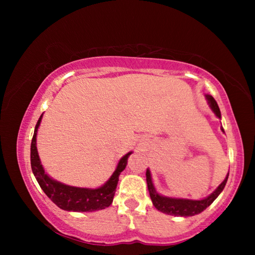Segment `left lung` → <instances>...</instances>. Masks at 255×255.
I'll use <instances>...</instances> for the list:
<instances>
[{
    "mask_svg": "<svg viewBox=\"0 0 255 255\" xmlns=\"http://www.w3.org/2000/svg\"><path fill=\"white\" fill-rule=\"evenodd\" d=\"M207 100L209 101L211 109L214 110L216 116H217L218 118H221V110H219L218 105L215 99L211 96H207ZM222 130L224 131L223 128ZM227 179H228V175L221 183V185H219V187L216 189L210 196L205 198V199L202 200L179 199V198H167V197L159 196L158 193L155 191V188L152 182V178H150L149 170L146 171V181H147L149 196H150V199L153 201V205L155 206V208L159 211H162L164 214L173 215V216H184V217L200 214L201 211H204L207 208V207H209L211 204H213L214 200L219 196V193L223 191V189L225 188Z\"/></svg>",
    "mask_w": 255,
    "mask_h": 255,
    "instance_id": "left-lung-1",
    "label": "left lung"
}]
</instances>
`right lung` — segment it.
I'll return each mask as SVG.
<instances>
[{
	"label": "right lung",
	"instance_id": "obj_1",
	"mask_svg": "<svg viewBox=\"0 0 255 255\" xmlns=\"http://www.w3.org/2000/svg\"><path fill=\"white\" fill-rule=\"evenodd\" d=\"M42 115L39 120L37 122L34 127L33 137L31 140V147H30V161H31V169L34 176L39 183L47 197L57 205L60 209L68 211H94L105 209L109 207L114 200V196L117 189V184L119 181V174L125 170L127 165V161L129 155L128 153L122 157L118 166L111 178L107 181L102 187L98 189H85V188H76L70 187V185L63 184L57 182L53 179H50L45 173L42 165L40 164L39 156H38L37 147H36V136L37 130L41 122Z\"/></svg>",
	"mask_w": 255,
	"mask_h": 255
}]
</instances>
